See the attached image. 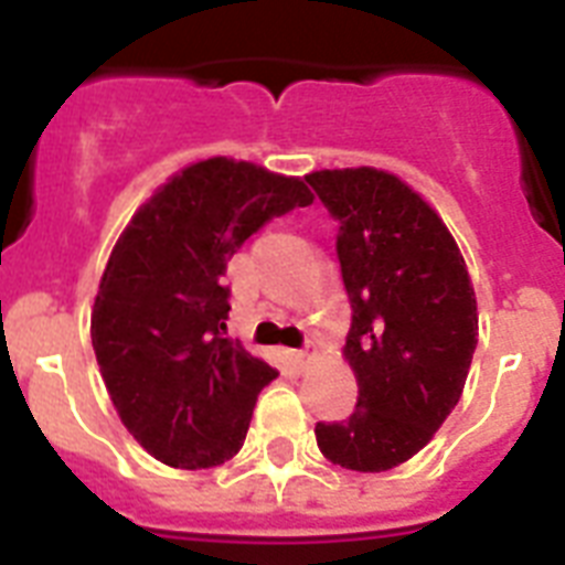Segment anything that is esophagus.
Returning a JSON list of instances; mask_svg holds the SVG:
<instances>
[{"mask_svg":"<svg viewBox=\"0 0 565 565\" xmlns=\"http://www.w3.org/2000/svg\"><path fill=\"white\" fill-rule=\"evenodd\" d=\"M313 354H317V352H310V349H299V352H290L292 366H296V370H305V366H308L310 358H313Z\"/></svg>","mask_w":565,"mask_h":565,"instance_id":"34e87169","label":"esophagus"}]
</instances>
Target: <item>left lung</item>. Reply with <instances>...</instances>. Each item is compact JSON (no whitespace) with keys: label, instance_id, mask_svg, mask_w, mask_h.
<instances>
[{"label":"left lung","instance_id":"8db88e82","mask_svg":"<svg viewBox=\"0 0 565 565\" xmlns=\"http://www.w3.org/2000/svg\"><path fill=\"white\" fill-rule=\"evenodd\" d=\"M340 222L337 257L352 301L345 358L358 375L349 419L317 422L319 451L386 472L430 443L463 393L478 305L463 255L419 193L384 170L310 172Z\"/></svg>","mask_w":565,"mask_h":565}]
</instances>
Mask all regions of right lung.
<instances>
[{"label":"right lung","instance_id":"1","mask_svg":"<svg viewBox=\"0 0 565 565\" xmlns=\"http://www.w3.org/2000/svg\"><path fill=\"white\" fill-rule=\"evenodd\" d=\"M313 193L246 161L207 158L172 175L110 252L90 317L93 352L131 437L175 469L237 455L278 372L231 340L228 260Z\"/></svg>","mask_w":565,"mask_h":565}]
</instances>
